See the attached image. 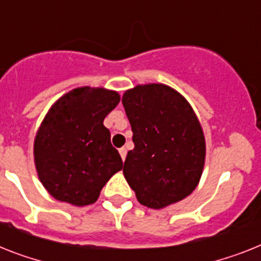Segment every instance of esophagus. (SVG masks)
Returning <instances> with one entry per match:
<instances>
[{
	"label": "esophagus",
	"instance_id": "esophagus-1",
	"mask_svg": "<svg viewBox=\"0 0 261 261\" xmlns=\"http://www.w3.org/2000/svg\"><path fill=\"white\" fill-rule=\"evenodd\" d=\"M119 154H120V156H122V159H126V155H127V150H126V147H122V148H119Z\"/></svg>",
	"mask_w": 261,
	"mask_h": 261
}]
</instances>
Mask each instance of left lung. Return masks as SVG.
Masks as SVG:
<instances>
[{"instance_id":"8db88e82","label":"left lung","mask_w":261,"mask_h":261,"mask_svg":"<svg viewBox=\"0 0 261 261\" xmlns=\"http://www.w3.org/2000/svg\"><path fill=\"white\" fill-rule=\"evenodd\" d=\"M133 130L123 174L150 208L185 199L198 186L205 156L203 130L187 100L166 85H143L122 98Z\"/></svg>"}]
</instances>
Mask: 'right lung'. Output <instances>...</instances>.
I'll list each match as a JSON object with an SVG mask.
<instances>
[{"instance_id":"obj_1","label":"right lung","mask_w":261,"mask_h":261,"mask_svg":"<svg viewBox=\"0 0 261 261\" xmlns=\"http://www.w3.org/2000/svg\"><path fill=\"white\" fill-rule=\"evenodd\" d=\"M115 91L78 87L53 105L34 141L39 180L57 200L93 204L123 162L103 119L119 103Z\"/></svg>"}]
</instances>
